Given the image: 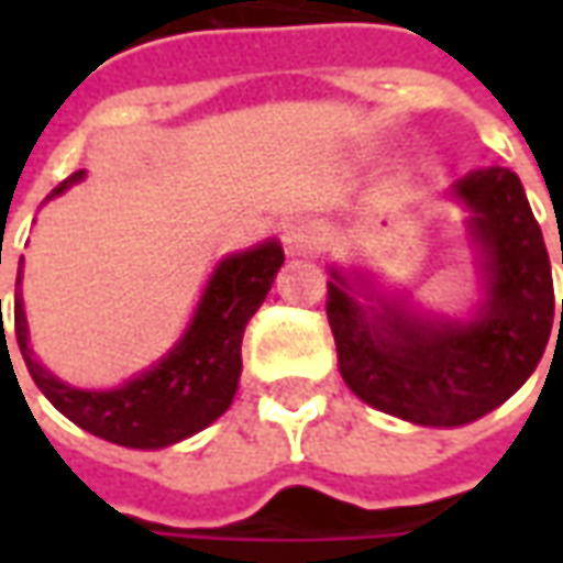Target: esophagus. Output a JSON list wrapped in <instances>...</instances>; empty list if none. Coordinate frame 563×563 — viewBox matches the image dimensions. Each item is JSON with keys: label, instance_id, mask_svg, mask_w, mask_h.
<instances>
[{"label": "esophagus", "instance_id": "esophagus-1", "mask_svg": "<svg viewBox=\"0 0 563 563\" xmlns=\"http://www.w3.org/2000/svg\"><path fill=\"white\" fill-rule=\"evenodd\" d=\"M322 241V225L317 220H295L283 229V246L289 256H307Z\"/></svg>", "mask_w": 563, "mask_h": 563}]
</instances>
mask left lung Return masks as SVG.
<instances>
[{"instance_id":"1","label":"left lung","mask_w":563,"mask_h":563,"mask_svg":"<svg viewBox=\"0 0 563 563\" xmlns=\"http://www.w3.org/2000/svg\"><path fill=\"white\" fill-rule=\"evenodd\" d=\"M449 196L471 210L467 234L483 271L471 317L419 310L334 265L325 301L343 383L374 410L428 428L476 422L516 395L555 319L552 265L519 177L492 165L464 174Z\"/></svg>"}]
</instances>
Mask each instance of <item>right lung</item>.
<instances>
[{
	"mask_svg": "<svg viewBox=\"0 0 563 563\" xmlns=\"http://www.w3.org/2000/svg\"><path fill=\"white\" fill-rule=\"evenodd\" d=\"M68 174L47 201L84 180ZM283 265L280 241H262L217 262L189 325L156 365L117 389H78L35 358L23 310V258L14 289V334L35 386L71 422L129 449H162L198 434L232 407L241 379V341ZM2 305V298H0ZM2 319V317H0Z\"/></svg>",
	"mask_w": 563,
	"mask_h": 563,
	"instance_id": "1",
	"label": "right lung"
}]
</instances>
